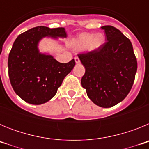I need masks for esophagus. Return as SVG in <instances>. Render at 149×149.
Listing matches in <instances>:
<instances>
[{"label":"esophagus","mask_w":149,"mask_h":149,"mask_svg":"<svg viewBox=\"0 0 149 149\" xmlns=\"http://www.w3.org/2000/svg\"><path fill=\"white\" fill-rule=\"evenodd\" d=\"M74 60H75V63H77V64H78V63H80V59L78 58V57H77V56H76L75 58H74Z\"/></svg>","instance_id":"34e87169"}]
</instances>
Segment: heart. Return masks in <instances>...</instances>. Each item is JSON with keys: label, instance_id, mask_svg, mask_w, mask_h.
I'll return each instance as SVG.
<instances>
[{"label": "heart", "instance_id": "1", "mask_svg": "<svg viewBox=\"0 0 149 149\" xmlns=\"http://www.w3.org/2000/svg\"><path fill=\"white\" fill-rule=\"evenodd\" d=\"M104 36L102 33L93 35L88 33H83L76 38L74 40V45L77 49L86 48L89 51H95L104 44Z\"/></svg>", "mask_w": 149, "mask_h": 149}]
</instances>
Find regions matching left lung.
I'll list each match as a JSON object with an SVG mask.
<instances>
[{"instance_id": "8db88e82", "label": "left lung", "mask_w": 149, "mask_h": 149, "mask_svg": "<svg viewBox=\"0 0 149 149\" xmlns=\"http://www.w3.org/2000/svg\"><path fill=\"white\" fill-rule=\"evenodd\" d=\"M106 42L97 50L78 54L85 67L81 85L95 104L111 107L125 98L135 79L137 62L131 41L110 25L101 27Z\"/></svg>"}]
</instances>
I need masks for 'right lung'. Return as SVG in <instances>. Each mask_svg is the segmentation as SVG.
<instances>
[{"mask_svg":"<svg viewBox=\"0 0 149 149\" xmlns=\"http://www.w3.org/2000/svg\"><path fill=\"white\" fill-rule=\"evenodd\" d=\"M64 27L38 26L20 34L13 43L8 58L10 83L22 100L42 104L56 95L65 76L75 65L74 60L59 63L53 56L40 53L39 41L44 37L66 38Z\"/></svg>","mask_w":149,"mask_h":149,"instance_id":"right-lung-1","label":"right lung"}]
</instances>
